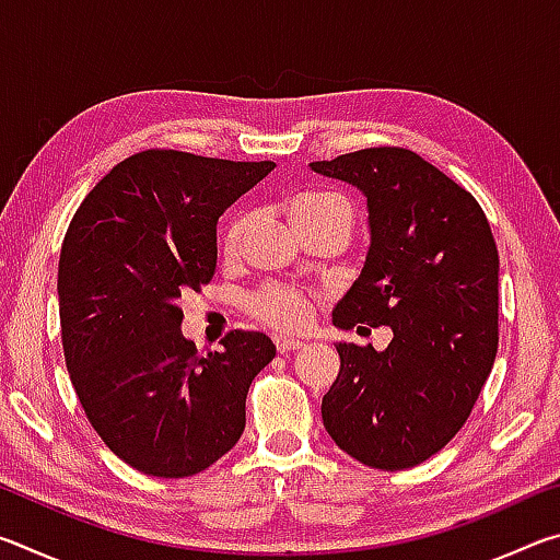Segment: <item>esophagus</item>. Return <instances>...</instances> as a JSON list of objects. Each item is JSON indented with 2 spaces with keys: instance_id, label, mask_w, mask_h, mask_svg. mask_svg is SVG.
I'll use <instances>...</instances> for the list:
<instances>
[{
  "instance_id": "1",
  "label": "esophagus",
  "mask_w": 560,
  "mask_h": 560,
  "mask_svg": "<svg viewBox=\"0 0 560 560\" xmlns=\"http://www.w3.org/2000/svg\"><path fill=\"white\" fill-rule=\"evenodd\" d=\"M273 346H277L279 353H291V350H299L306 343H303L301 338H293V336H273Z\"/></svg>"
}]
</instances>
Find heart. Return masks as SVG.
<instances>
[{
    "instance_id": "heart-1",
    "label": "heart",
    "mask_w": 560,
    "mask_h": 560,
    "mask_svg": "<svg viewBox=\"0 0 560 560\" xmlns=\"http://www.w3.org/2000/svg\"><path fill=\"white\" fill-rule=\"evenodd\" d=\"M289 214L293 226H306L320 220H343L353 222V207L343 195L330 192V189H306L296 195L289 205ZM246 232V217L234 214L224 224L220 236V252L224 259H234L240 254V246ZM246 311L261 324L279 330L303 328L314 314V296L291 287H264L246 296Z\"/></svg>"
}]
</instances>
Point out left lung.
Masks as SVG:
<instances>
[{"label":"left lung","mask_w":560,"mask_h":560,"mask_svg":"<svg viewBox=\"0 0 560 560\" xmlns=\"http://www.w3.org/2000/svg\"><path fill=\"white\" fill-rule=\"evenodd\" d=\"M368 200L371 246L334 326H390L385 350L336 343L324 428L373 469H410L467 422L499 346V252L479 202L405 148L311 163ZM364 326L360 327L359 324Z\"/></svg>","instance_id":"left-lung-1"}]
</instances>
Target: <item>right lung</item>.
I'll use <instances>...</instances> for the list:
<instances>
[{
	"instance_id": "right-lung-1",
	"label": "right lung",
	"mask_w": 560,
	"mask_h": 560,
	"mask_svg": "<svg viewBox=\"0 0 560 560\" xmlns=\"http://www.w3.org/2000/svg\"><path fill=\"white\" fill-rule=\"evenodd\" d=\"M271 170L143 150L91 189L63 236L73 390L108 450L150 477H192L224 457L244 432L252 381L277 355L257 330H232L207 355L179 330L183 293L214 277L217 220Z\"/></svg>"
}]
</instances>
